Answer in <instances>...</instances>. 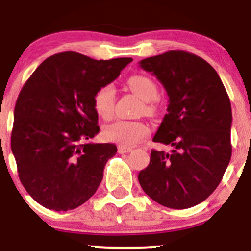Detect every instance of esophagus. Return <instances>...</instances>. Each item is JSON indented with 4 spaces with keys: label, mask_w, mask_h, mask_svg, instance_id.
I'll return each mask as SVG.
<instances>
[{
    "label": "esophagus",
    "mask_w": 251,
    "mask_h": 251,
    "mask_svg": "<svg viewBox=\"0 0 251 251\" xmlns=\"http://www.w3.org/2000/svg\"><path fill=\"white\" fill-rule=\"evenodd\" d=\"M132 151V148H131V147H125V146H119L118 147V151L120 154L128 153V151Z\"/></svg>",
    "instance_id": "34e87169"
}]
</instances>
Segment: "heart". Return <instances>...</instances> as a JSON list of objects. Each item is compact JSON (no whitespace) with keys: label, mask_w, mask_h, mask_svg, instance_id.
Here are the masks:
<instances>
[{"label":"heart","mask_w":251,"mask_h":251,"mask_svg":"<svg viewBox=\"0 0 251 251\" xmlns=\"http://www.w3.org/2000/svg\"><path fill=\"white\" fill-rule=\"evenodd\" d=\"M127 86L136 96L146 102L143 111L148 115L155 113L153 100L158 97V87L151 78L146 75H132L127 78ZM93 107L96 113L104 120H109L114 115L115 107V90L109 83L102 85L93 95ZM149 135V128L142 121L116 120L103 127V137L120 146L132 147Z\"/></svg>","instance_id":"heart-1"}]
</instances>
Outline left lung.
<instances>
[{"label":"left lung","mask_w":251,"mask_h":251,"mask_svg":"<svg viewBox=\"0 0 251 251\" xmlns=\"http://www.w3.org/2000/svg\"><path fill=\"white\" fill-rule=\"evenodd\" d=\"M140 67L168 92V114L153 141L173 149H153L138 181L156 203L188 209L216 189L231 160L229 97L216 70L193 53L169 50L141 60Z\"/></svg>","instance_id":"left-lung-1"}]
</instances>
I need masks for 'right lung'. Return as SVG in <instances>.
<instances>
[{
	"label": "right lung",
	"mask_w": 251,
	"mask_h": 251,
	"mask_svg": "<svg viewBox=\"0 0 251 251\" xmlns=\"http://www.w3.org/2000/svg\"><path fill=\"white\" fill-rule=\"evenodd\" d=\"M130 62L132 58L96 60L58 53L24 83L14 108L11 148L20 182L42 206L68 211L96 193L118 149L88 142L100 132L93 95Z\"/></svg>",
	"instance_id": "obj_1"
}]
</instances>
